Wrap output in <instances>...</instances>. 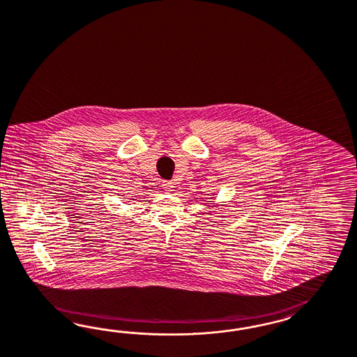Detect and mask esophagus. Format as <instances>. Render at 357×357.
<instances>
[{"label":"esophagus","instance_id":"obj_1","mask_svg":"<svg viewBox=\"0 0 357 357\" xmlns=\"http://www.w3.org/2000/svg\"><path fill=\"white\" fill-rule=\"evenodd\" d=\"M162 187L166 192L174 191V183H172V182H163Z\"/></svg>","mask_w":357,"mask_h":357}]
</instances>
